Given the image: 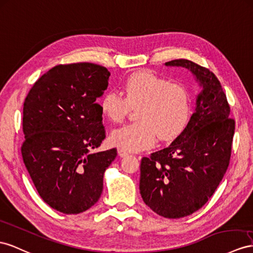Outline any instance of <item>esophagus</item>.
I'll return each instance as SVG.
<instances>
[{
	"label": "esophagus",
	"instance_id": "1",
	"mask_svg": "<svg viewBox=\"0 0 253 253\" xmlns=\"http://www.w3.org/2000/svg\"><path fill=\"white\" fill-rule=\"evenodd\" d=\"M118 153H119V155H120L121 157H124V156H127V155H128V152L125 151L124 148H121V147L118 150Z\"/></svg>",
	"mask_w": 253,
	"mask_h": 253
}]
</instances>
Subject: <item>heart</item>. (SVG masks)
<instances>
[{
  "label": "heart",
  "mask_w": 253,
  "mask_h": 253,
  "mask_svg": "<svg viewBox=\"0 0 253 253\" xmlns=\"http://www.w3.org/2000/svg\"><path fill=\"white\" fill-rule=\"evenodd\" d=\"M125 97L109 90L100 100L101 113L113 123H122L137 107L138 121L115 129L111 142L129 152L150 148L161 140L175 139L187 127L191 115L188 89L182 83L169 82L151 70H139L123 84Z\"/></svg>",
  "instance_id": "heart-1"
}]
</instances>
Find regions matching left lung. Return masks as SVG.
I'll return each mask as SVG.
<instances>
[{"label":"left lung","instance_id":"obj_1","mask_svg":"<svg viewBox=\"0 0 253 253\" xmlns=\"http://www.w3.org/2000/svg\"><path fill=\"white\" fill-rule=\"evenodd\" d=\"M197 77L202 92L185 130L170 146L141 160L140 193L159 216L183 218L199 211L215 192L228 169L235 121L218 78L209 68L179 59Z\"/></svg>","mask_w":253,"mask_h":253}]
</instances>
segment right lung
Wrapping results in <instances>:
<instances>
[{
    "mask_svg": "<svg viewBox=\"0 0 253 253\" xmlns=\"http://www.w3.org/2000/svg\"><path fill=\"white\" fill-rule=\"evenodd\" d=\"M109 70L93 63L61 64L43 74L23 103L22 159L42 199L63 213L99 200L103 174L118 151L92 153L106 138L96 99Z\"/></svg>",
    "mask_w": 253,
    "mask_h": 253,
    "instance_id": "right-lung-1",
    "label": "right lung"
}]
</instances>
